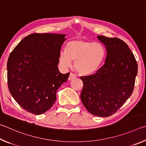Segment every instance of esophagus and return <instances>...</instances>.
Listing matches in <instances>:
<instances>
[{
    "instance_id": "esophagus-1",
    "label": "esophagus",
    "mask_w": 146,
    "mask_h": 146,
    "mask_svg": "<svg viewBox=\"0 0 146 146\" xmlns=\"http://www.w3.org/2000/svg\"><path fill=\"white\" fill-rule=\"evenodd\" d=\"M76 78H77V76H76L74 74H73V73H70V76H69V77H68V80L69 81H71V80H74V79H76Z\"/></svg>"
}]
</instances>
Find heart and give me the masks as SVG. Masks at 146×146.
Wrapping results in <instances>:
<instances>
[{
	"label": "heart",
	"mask_w": 146,
	"mask_h": 146,
	"mask_svg": "<svg viewBox=\"0 0 146 146\" xmlns=\"http://www.w3.org/2000/svg\"><path fill=\"white\" fill-rule=\"evenodd\" d=\"M106 49L100 43L85 40L68 42L66 50H61L59 60L64 68L70 67L72 61H75L76 71L82 76L96 74L106 57Z\"/></svg>",
	"instance_id": "1"
}]
</instances>
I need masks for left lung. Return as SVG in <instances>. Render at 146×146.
I'll use <instances>...</instances> for the list:
<instances>
[{"label":"left lung","mask_w":146,"mask_h":146,"mask_svg":"<svg viewBox=\"0 0 146 146\" xmlns=\"http://www.w3.org/2000/svg\"><path fill=\"white\" fill-rule=\"evenodd\" d=\"M98 38L106 46L105 63L94 74L81 77L83 82L81 99L94 115L109 117L131 96L138 65L133 54L124 41L101 35Z\"/></svg>","instance_id":"obj_1"}]
</instances>
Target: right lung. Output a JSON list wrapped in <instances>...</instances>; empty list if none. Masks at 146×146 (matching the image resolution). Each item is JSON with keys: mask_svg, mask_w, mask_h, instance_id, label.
Listing matches in <instances>:
<instances>
[{"mask_svg": "<svg viewBox=\"0 0 146 146\" xmlns=\"http://www.w3.org/2000/svg\"><path fill=\"white\" fill-rule=\"evenodd\" d=\"M65 35L33 33L20 41L7 63V84L13 98L27 111L40 115L54 104L56 92L70 73L58 68Z\"/></svg>", "mask_w": 146, "mask_h": 146, "instance_id": "1", "label": "right lung"}]
</instances>
